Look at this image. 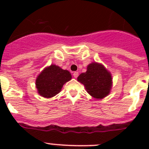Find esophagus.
<instances>
[{"instance_id":"34e87169","label":"esophagus","mask_w":149,"mask_h":149,"mask_svg":"<svg viewBox=\"0 0 149 149\" xmlns=\"http://www.w3.org/2000/svg\"><path fill=\"white\" fill-rule=\"evenodd\" d=\"M73 76H74V77H75V78H76V77H78V72H74V73H73Z\"/></svg>"}]
</instances>
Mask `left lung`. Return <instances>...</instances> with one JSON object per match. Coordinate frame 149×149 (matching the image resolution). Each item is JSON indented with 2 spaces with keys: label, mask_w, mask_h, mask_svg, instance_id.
Listing matches in <instances>:
<instances>
[{
  "label": "left lung",
  "mask_w": 149,
  "mask_h": 149,
  "mask_svg": "<svg viewBox=\"0 0 149 149\" xmlns=\"http://www.w3.org/2000/svg\"><path fill=\"white\" fill-rule=\"evenodd\" d=\"M77 81L84 84L89 95L98 99L104 98L111 89V74L103 65L96 63L89 64L87 71L81 74Z\"/></svg>",
  "instance_id": "left-lung-1"
}]
</instances>
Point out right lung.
Masks as SVG:
<instances>
[{
  "mask_svg": "<svg viewBox=\"0 0 149 149\" xmlns=\"http://www.w3.org/2000/svg\"><path fill=\"white\" fill-rule=\"evenodd\" d=\"M72 79L70 72L57 65H51L45 68L38 76L36 85L38 93L45 98H51L58 94L63 86Z\"/></svg>",
  "mask_w": 149,
  "mask_h": 149,
  "instance_id": "right-lung-1",
  "label": "right lung"
}]
</instances>
